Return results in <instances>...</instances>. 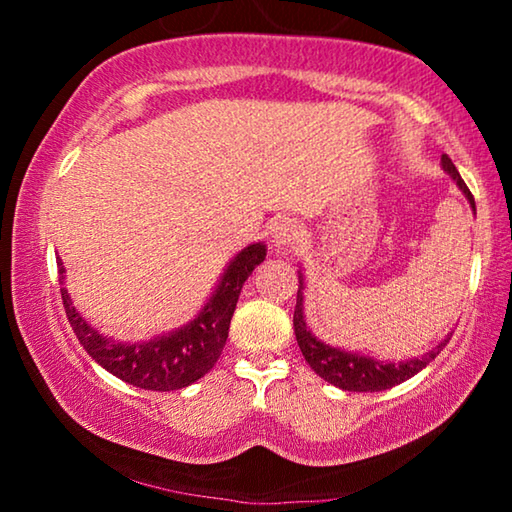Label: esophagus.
Here are the masks:
<instances>
[{
	"instance_id": "1",
	"label": "esophagus",
	"mask_w": 512,
	"mask_h": 512,
	"mask_svg": "<svg viewBox=\"0 0 512 512\" xmlns=\"http://www.w3.org/2000/svg\"><path fill=\"white\" fill-rule=\"evenodd\" d=\"M300 225L291 219H282L280 223H275L273 228V246L277 250H289L300 241Z\"/></svg>"
}]
</instances>
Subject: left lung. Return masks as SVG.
Returning a JSON list of instances; mask_svg holds the SVG:
<instances>
[{
	"label": "left lung",
	"instance_id": "left-lung-1",
	"mask_svg": "<svg viewBox=\"0 0 512 512\" xmlns=\"http://www.w3.org/2000/svg\"><path fill=\"white\" fill-rule=\"evenodd\" d=\"M440 160H443V169L456 180V185L461 187V192L465 194V198L470 201L474 210V196L470 189H467L461 173H458V169L454 167V162L449 160L447 153ZM300 289H302V280H300ZM300 289H298L296 311H293V329H296V339H298L302 357L307 359L311 370H314L318 377H323L325 381H329V384L343 388V391L377 393V391H386V388L402 384V381L418 375L429 361L436 359L440 350H443L449 343V339H452V336H447L445 341H440L436 348L424 354L422 359H411V361H400V363H386L372 357H363V354L332 348V345H325L323 341H318L316 336L307 329L305 316H302Z\"/></svg>",
	"mask_w": 512,
	"mask_h": 512
}]
</instances>
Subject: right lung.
Masks as SVG:
<instances>
[{
    "instance_id": "obj_1",
    "label": "right lung",
    "mask_w": 512,
    "mask_h": 512,
    "mask_svg": "<svg viewBox=\"0 0 512 512\" xmlns=\"http://www.w3.org/2000/svg\"><path fill=\"white\" fill-rule=\"evenodd\" d=\"M266 246L250 244L225 268L219 287L192 323L178 332L158 336L149 343H115L101 336L97 329L85 323V318L72 307L67 289H60L63 307L76 339L85 352L121 381H128L144 391H178L201 379L219 361L223 345L228 341V329L235 314L241 287L248 275L264 262ZM58 271L63 273L58 259Z\"/></svg>"
}]
</instances>
